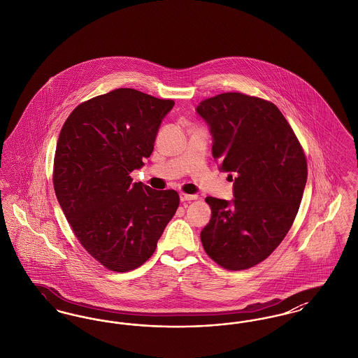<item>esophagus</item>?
Returning <instances> with one entry per match:
<instances>
[{"mask_svg":"<svg viewBox=\"0 0 358 358\" xmlns=\"http://www.w3.org/2000/svg\"><path fill=\"white\" fill-rule=\"evenodd\" d=\"M180 199L181 201H193V200H197V196L196 194H187V193H180Z\"/></svg>","mask_w":358,"mask_h":358,"instance_id":"1","label":"esophagus"}]
</instances>
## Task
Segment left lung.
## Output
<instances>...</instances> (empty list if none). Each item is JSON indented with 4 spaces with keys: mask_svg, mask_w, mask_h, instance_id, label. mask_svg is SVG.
I'll use <instances>...</instances> for the list:
<instances>
[{
    "mask_svg": "<svg viewBox=\"0 0 358 358\" xmlns=\"http://www.w3.org/2000/svg\"><path fill=\"white\" fill-rule=\"evenodd\" d=\"M197 113L210 127L220 171L235 178L232 203L205 199L212 217L201 243L222 268L247 270L273 254L295 220L306 155L279 108L262 98L225 92L203 101Z\"/></svg>",
    "mask_w": 358,
    "mask_h": 358,
    "instance_id": "8db88e82",
    "label": "left lung"
}]
</instances>
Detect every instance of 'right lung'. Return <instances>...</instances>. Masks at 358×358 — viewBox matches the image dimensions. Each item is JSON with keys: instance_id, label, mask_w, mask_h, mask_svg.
I'll list each match as a JSON object with an SVG mask.
<instances>
[{"instance_id": "add662e5", "label": "right lung", "mask_w": 358, "mask_h": 358, "mask_svg": "<svg viewBox=\"0 0 358 358\" xmlns=\"http://www.w3.org/2000/svg\"><path fill=\"white\" fill-rule=\"evenodd\" d=\"M173 106L171 99L117 88L80 103L62 127L55 193L76 238L107 270L142 266L180 205L176 190H154L130 177L153 153Z\"/></svg>"}]
</instances>
